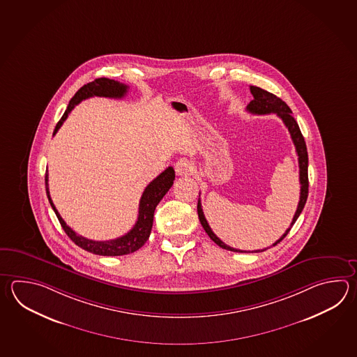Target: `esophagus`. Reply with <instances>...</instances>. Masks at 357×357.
<instances>
[{
    "label": "esophagus",
    "instance_id": "esophagus-1",
    "mask_svg": "<svg viewBox=\"0 0 357 357\" xmlns=\"http://www.w3.org/2000/svg\"><path fill=\"white\" fill-rule=\"evenodd\" d=\"M175 172L178 175H190L193 172V165L188 159H181L175 162Z\"/></svg>",
    "mask_w": 357,
    "mask_h": 357
}]
</instances>
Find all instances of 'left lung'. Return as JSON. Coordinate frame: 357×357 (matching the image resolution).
<instances>
[{
	"label": "left lung",
	"mask_w": 357,
	"mask_h": 357,
	"mask_svg": "<svg viewBox=\"0 0 357 357\" xmlns=\"http://www.w3.org/2000/svg\"><path fill=\"white\" fill-rule=\"evenodd\" d=\"M250 93H252L255 99L248 104V112L252 113V114L276 113L277 116L282 119L284 126L287 127V130L290 132L292 142L295 145L296 153H298V174H300L298 179H300V184H301V187H300V201H298L296 212H295L294 218H292L291 225L284 231V235L278 241H275L272 244V247H275L291 230L292 225L295 224V221L298 220L300 213H301L303 208H304V206H305L306 199H307V192H309V190H307L309 188V179H307V151H306L305 139L303 137L301 131L298 128V122L292 116V112L289 108V105L284 100H281L280 98H277L276 95L271 94L268 91L258 88V86H250ZM197 212H198V218H199V221H201V225L204 226V231L211 238L212 241L218 244V247L226 249V250H231V252H239V253H245L247 252V250H241V249L229 247V245H226L224 241H220V238H218L215 233L212 231L211 227H210L208 222H207V220L204 218V210H202L199 198H198V204H197ZM266 249H268V248L255 250V253L264 252Z\"/></svg>",
	"instance_id": "obj_1"
}]
</instances>
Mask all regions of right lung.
<instances>
[{
    "label": "right lung",
    "mask_w": 357,
    "mask_h": 357,
    "mask_svg": "<svg viewBox=\"0 0 357 357\" xmlns=\"http://www.w3.org/2000/svg\"><path fill=\"white\" fill-rule=\"evenodd\" d=\"M128 86L124 85L122 82L110 80L107 77H100L95 79L94 81L89 82L84 85L82 88L73 95V99L68 102V107L66 109L62 118L59 119V123L54 128L53 135H56L61 126L63 124L66 118L71 113V110L77 105L79 102L93 98V96H104V98H114V99H121L124 95L127 94ZM175 179L174 169L172 167H167L160 175H158L153 182L150 183L146 187L141 199H139V218L135 226L132 227L128 233L116 238L113 241H95L86 239L81 236L79 234L75 233L70 226L66 225L63 218H61L56 206L52 202L51 195H50V188H48V172H45V190H47V197L50 199L53 211L56 212V216L59 218V224L65 233L68 235V238L79 247L88 250L93 255H107V257H116V255H124L133 253L139 250V248L145 244L153 229V212L156 206L159 204L162 197L165 196L167 190L173 185Z\"/></svg>",
    "instance_id": "add662e5"
}]
</instances>
